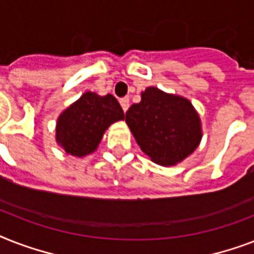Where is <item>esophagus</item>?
Returning a JSON list of instances; mask_svg holds the SVG:
<instances>
[{
  "mask_svg": "<svg viewBox=\"0 0 254 254\" xmlns=\"http://www.w3.org/2000/svg\"><path fill=\"white\" fill-rule=\"evenodd\" d=\"M120 104H121L124 112H127V108H129V99L127 97H123V99L120 100Z\"/></svg>",
  "mask_w": 254,
  "mask_h": 254,
  "instance_id": "34e87169",
  "label": "esophagus"
}]
</instances>
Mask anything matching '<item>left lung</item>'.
I'll return each instance as SVG.
<instances>
[{"instance_id": "left-lung-1", "label": "left lung", "mask_w": 254, "mask_h": 254, "mask_svg": "<svg viewBox=\"0 0 254 254\" xmlns=\"http://www.w3.org/2000/svg\"><path fill=\"white\" fill-rule=\"evenodd\" d=\"M125 121L141 150L161 166L182 162L200 143V119L192 104L155 87L141 93V101L127 109Z\"/></svg>"}]
</instances>
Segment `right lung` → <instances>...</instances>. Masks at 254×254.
Segmentation results:
<instances>
[{
	"instance_id": "1",
	"label": "right lung",
	"mask_w": 254,
	"mask_h": 254,
	"mask_svg": "<svg viewBox=\"0 0 254 254\" xmlns=\"http://www.w3.org/2000/svg\"><path fill=\"white\" fill-rule=\"evenodd\" d=\"M125 119L115 96L85 92L58 119L57 142L67 154L85 157L97 149L109 125Z\"/></svg>"
}]
</instances>
